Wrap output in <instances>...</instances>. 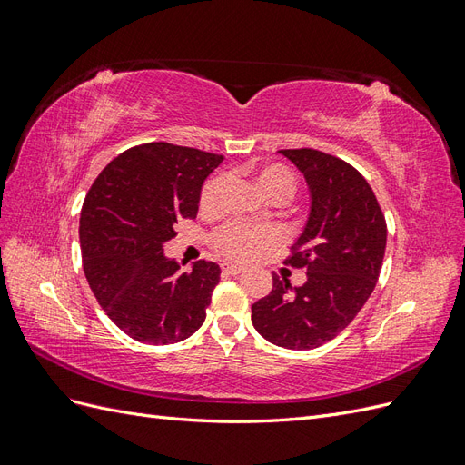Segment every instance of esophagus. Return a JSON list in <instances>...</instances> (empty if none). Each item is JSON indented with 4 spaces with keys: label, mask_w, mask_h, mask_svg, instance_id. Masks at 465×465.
Instances as JSON below:
<instances>
[{
    "label": "esophagus",
    "mask_w": 465,
    "mask_h": 465,
    "mask_svg": "<svg viewBox=\"0 0 465 465\" xmlns=\"http://www.w3.org/2000/svg\"><path fill=\"white\" fill-rule=\"evenodd\" d=\"M223 272L229 273V275H238V273L244 272V267L242 265H234V263H224L223 265Z\"/></svg>",
    "instance_id": "esophagus-1"
}]
</instances>
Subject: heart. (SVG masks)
I'll use <instances>...</instances> for the list:
<instances>
[{"label":"heart","mask_w":465,"mask_h":465,"mask_svg":"<svg viewBox=\"0 0 465 465\" xmlns=\"http://www.w3.org/2000/svg\"><path fill=\"white\" fill-rule=\"evenodd\" d=\"M256 180L260 188L267 198H272L277 203H287L297 193V178L292 171L285 164H265L256 173ZM224 174L211 176L202 192H200V211L203 215H215L224 192ZM211 242L221 256L234 260V262H246L260 254L262 250L275 246L279 242V232L270 227H250L246 223H227L223 224L211 234Z\"/></svg>","instance_id":"heart-1"}]
</instances>
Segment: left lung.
<instances>
[{"instance_id": "1", "label": "left lung", "mask_w": 465, "mask_h": 465, "mask_svg": "<svg viewBox=\"0 0 465 465\" xmlns=\"http://www.w3.org/2000/svg\"><path fill=\"white\" fill-rule=\"evenodd\" d=\"M299 166L312 193L311 217L291 246L287 265L306 272L252 304V323L273 345L314 349L343 331L376 287L386 250V219L364 176L343 159L311 147L281 149Z\"/></svg>"}]
</instances>
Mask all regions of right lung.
I'll use <instances>...</instances> for the list:
<instances>
[{
  "instance_id": "add662e5",
  "label": "right lung",
  "mask_w": 465,
  "mask_h": 465,
  "mask_svg": "<svg viewBox=\"0 0 465 465\" xmlns=\"http://www.w3.org/2000/svg\"><path fill=\"white\" fill-rule=\"evenodd\" d=\"M223 154L164 142L135 145L108 163L81 207L83 272L106 316L132 340L168 345L205 320L219 283L215 262L180 272L163 256L182 219L198 215L200 190Z\"/></svg>"
}]
</instances>
